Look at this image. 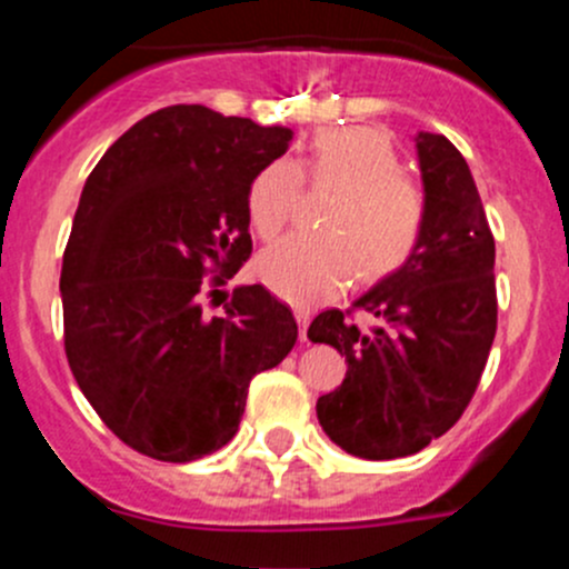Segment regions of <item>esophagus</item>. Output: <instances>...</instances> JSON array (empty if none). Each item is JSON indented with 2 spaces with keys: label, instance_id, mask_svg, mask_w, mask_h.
<instances>
[{
  "label": "esophagus",
  "instance_id": "1",
  "mask_svg": "<svg viewBox=\"0 0 569 569\" xmlns=\"http://www.w3.org/2000/svg\"><path fill=\"white\" fill-rule=\"evenodd\" d=\"M297 325H300V341H308V325H311V311L308 308H295Z\"/></svg>",
  "mask_w": 569,
  "mask_h": 569
}]
</instances>
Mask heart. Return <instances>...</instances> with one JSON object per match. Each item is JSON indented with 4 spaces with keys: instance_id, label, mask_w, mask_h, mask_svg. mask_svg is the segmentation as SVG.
Wrapping results in <instances>:
<instances>
[{
    "instance_id": "heart-1",
    "label": "heart",
    "mask_w": 569,
    "mask_h": 569,
    "mask_svg": "<svg viewBox=\"0 0 569 569\" xmlns=\"http://www.w3.org/2000/svg\"><path fill=\"white\" fill-rule=\"evenodd\" d=\"M393 140L371 126L321 131L311 142L308 173L313 183L341 189L321 237L295 233L258 258V278L297 306H317L352 280H380L396 272L421 239L427 203L421 189L401 178ZM302 194V168L274 159L250 183L248 214L261 239H274L295 217Z\"/></svg>"
}]
</instances>
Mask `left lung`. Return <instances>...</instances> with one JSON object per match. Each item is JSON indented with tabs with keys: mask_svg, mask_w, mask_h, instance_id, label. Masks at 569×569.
<instances>
[{
	"mask_svg": "<svg viewBox=\"0 0 569 569\" xmlns=\"http://www.w3.org/2000/svg\"><path fill=\"white\" fill-rule=\"evenodd\" d=\"M412 142L427 220L412 256L355 300L377 325L360 330L330 308L308 327L347 355L341 388L317 401L321 429L363 460L416 455L449 432L496 338V242L468 162L443 134Z\"/></svg>",
	"mask_w": 569,
	"mask_h": 569,
	"instance_id": "8db88e82",
	"label": "left lung"
}]
</instances>
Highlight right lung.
<instances>
[{
    "instance_id": "right-lung-1",
    "label": "right lung",
    "mask_w": 569,
    "mask_h": 569,
    "mask_svg": "<svg viewBox=\"0 0 569 569\" xmlns=\"http://www.w3.org/2000/svg\"><path fill=\"white\" fill-rule=\"evenodd\" d=\"M291 137L200 104L164 107L84 181L60 274L68 366L140 455L189 462L222 449L252 377L295 347V317L263 286H239L226 319L200 306L211 267L231 278L250 258V183Z\"/></svg>"
}]
</instances>
